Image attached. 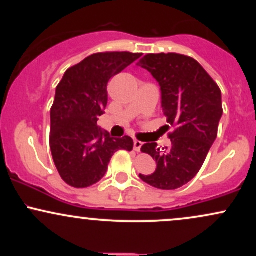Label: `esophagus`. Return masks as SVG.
I'll use <instances>...</instances> for the list:
<instances>
[{
	"label": "esophagus",
	"mask_w": 256,
	"mask_h": 256,
	"mask_svg": "<svg viewBox=\"0 0 256 256\" xmlns=\"http://www.w3.org/2000/svg\"><path fill=\"white\" fill-rule=\"evenodd\" d=\"M142 146H143V143L140 142V140H134V150L140 152V148H142Z\"/></svg>",
	"instance_id": "34e87169"
}]
</instances>
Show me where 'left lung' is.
<instances>
[{"label":"left lung","mask_w":256,"mask_h":256,"mask_svg":"<svg viewBox=\"0 0 256 256\" xmlns=\"http://www.w3.org/2000/svg\"><path fill=\"white\" fill-rule=\"evenodd\" d=\"M137 64L156 79L164 114L174 128L168 134L170 146L158 148L154 142L142 146L140 150L155 158L158 166L152 174L140 178L158 189H178L198 174L218 136L222 91L204 67L186 55L146 54Z\"/></svg>","instance_id":"1"}]
</instances>
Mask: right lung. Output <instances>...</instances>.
<instances>
[{
  "label": "right lung",
  "mask_w": 256,
  "mask_h": 256,
  "mask_svg": "<svg viewBox=\"0 0 256 256\" xmlns=\"http://www.w3.org/2000/svg\"><path fill=\"white\" fill-rule=\"evenodd\" d=\"M140 56V52H98L64 72L50 110L49 137L52 160L64 183L77 189L91 186L104 178L114 152L132 150L131 137H110L98 120L107 106L110 79Z\"/></svg>",
  "instance_id": "1"
}]
</instances>
